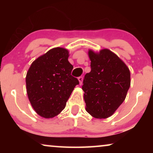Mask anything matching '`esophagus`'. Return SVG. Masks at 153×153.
<instances>
[{"label":"esophagus","mask_w":153,"mask_h":153,"mask_svg":"<svg viewBox=\"0 0 153 153\" xmlns=\"http://www.w3.org/2000/svg\"><path fill=\"white\" fill-rule=\"evenodd\" d=\"M78 80L79 81V83H80V85L82 84V81H83V77L82 76H79L78 78Z\"/></svg>","instance_id":"34e87169"}]
</instances>
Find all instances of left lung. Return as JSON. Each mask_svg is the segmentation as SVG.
Returning a JSON list of instances; mask_svg holds the SVG:
<instances>
[{
  "mask_svg": "<svg viewBox=\"0 0 153 153\" xmlns=\"http://www.w3.org/2000/svg\"><path fill=\"white\" fill-rule=\"evenodd\" d=\"M91 71L82 85L85 110L95 118H107L124 102L130 86V72L116 54L107 49L89 50Z\"/></svg>",
  "mask_w": 153,
  "mask_h": 153,
  "instance_id": "left-lung-1",
  "label": "left lung"
}]
</instances>
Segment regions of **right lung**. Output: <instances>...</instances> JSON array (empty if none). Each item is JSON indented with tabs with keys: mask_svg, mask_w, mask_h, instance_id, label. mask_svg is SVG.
<instances>
[{
	"mask_svg": "<svg viewBox=\"0 0 153 153\" xmlns=\"http://www.w3.org/2000/svg\"><path fill=\"white\" fill-rule=\"evenodd\" d=\"M69 51L56 47L33 62L26 74V91L35 112L45 118H53L64 109L78 85L71 75L73 66L68 61Z\"/></svg>",
	"mask_w": 153,
	"mask_h": 153,
	"instance_id": "1",
	"label": "right lung"
}]
</instances>
